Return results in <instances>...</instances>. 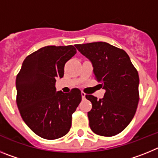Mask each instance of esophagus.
<instances>
[{
  "instance_id": "obj_1",
  "label": "esophagus",
  "mask_w": 158,
  "mask_h": 158,
  "mask_svg": "<svg viewBox=\"0 0 158 158\" xmlns=\"http://www.w3.org/2000/svg\"><path fill=\"white\" fill-rule=\"evenodd\" d=\"M85 93H84V92H81V97H82V98H83V99H85Z\"/></svg>"
}]
</instances>
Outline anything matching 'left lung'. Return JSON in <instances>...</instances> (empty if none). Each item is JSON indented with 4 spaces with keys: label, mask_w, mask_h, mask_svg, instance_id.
Masks as SVG:
<instances>
[{
    "label": "left lung",
    "mask_w": 158,
    "mask_h": 158,
    "mask_svg": "<svg viewBox=\"0 0 158 158\" xmlns=\"http://www.w3.org/2000/svg\"><path fill=\"white\" fill-rule=\"evenodd\" d=\"M78 51L91 61L95 78L105 89L104 98L85 97L93 104L88 112L95 134L111 137L119 134L132 120L139 100V77L128 54L105 42L77 44Z\"/></svg>",
    "instance_id": "obj_1"
}]
</instances>
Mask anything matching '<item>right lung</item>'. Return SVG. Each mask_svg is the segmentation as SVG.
<instances>
[{
    "label": "right lung",
    "instance_id": "add662e5",
    "mask_svg": "<svg viewBox=\"0 0 158 158\" xmlns=\"http://www.w3.org/2000/svg\"><path fill=\"white\" fill-rule=\"evenodd\" d=\"M77 53L73 46H47L25 58L16 76V104L23 120L35 134L53 140L69 131L72 115L81 101L80 89L56 92L57 78Z\"/></svg>",
    "mask_w": 158,
    "mask_h": 158
}]
</instances>
